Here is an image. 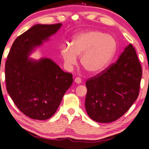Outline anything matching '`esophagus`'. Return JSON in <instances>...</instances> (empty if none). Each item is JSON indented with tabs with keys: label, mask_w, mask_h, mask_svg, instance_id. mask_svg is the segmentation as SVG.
Returning <instances> with one entry per match:
<instances>
[{
	"label": "esophagus",
	"mask_w": 149,
	"mask_h": 149,
	"mask_svg": "<svg viewBox=\"0 0 149 149\" xmlns=\"http://www.w3.org/2000/svg\"><path fill=\"white\" fill-rule=\"evenodd\" d=\"M74 81H75V83H76V84H79L81 83V78L80 77H76V78L75 79V80H74Z\"/></svg>",
	"instance_id": "34e87169"
}]
</instances>
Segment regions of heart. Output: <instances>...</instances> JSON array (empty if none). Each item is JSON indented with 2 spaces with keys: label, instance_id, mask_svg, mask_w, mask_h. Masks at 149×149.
Listing matches in <instances>:
<instances>
[{
  "label": "heart",
  "instance_id": "obj_1",
  "mask_svg": "<svg viewBox=\"0 0 149 149\" xmlns=\"http://www.w3.org/2000/svg\"><path fill=\"white\" fill-rule=\"evenodd\" d=\"M117 42L112 36L98 30H88L75 36L70 44L61 47L65 66L70 70L81 55L82 66L93 75L99 74L108 68L116 55Z\"/></svg>",
  "mask_w": 149,
  "mask_h": 149
}]
</instances>
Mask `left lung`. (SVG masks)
<instances>
[{
  "instance_id": "left-lung-1",
  "label": "left lung",
  "mask_w": 149,
  "mask_h": 149,
  "mask_svg": "<svg viewBox=\"0 0 149 149\" xmlns=\"http://www.w3.org/2000/svg\"><path fill=\"white\" fill-rule=\"evenodd\" d=\"M141 77L142 68L130 44L116 63L86 82L85 108L88 116L100 123L121 117L137 99Z\"/></svg>"
}]
</instances>
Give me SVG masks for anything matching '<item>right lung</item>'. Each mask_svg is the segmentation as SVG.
<instances>
[{"mask_svg": "<svg viewBox=\"0 0 149 149\" xmlns=\"http://www.w3.org/2000/svg\"><path fill=\"white\" fill-rule=\"evenodd\" d=\"M61 26H32L15 39L6 61L8 93L19 109L33 119L45 120L53 116L72 84V74L63 72L51 58L29 57Z\"/></svg>", "mask_w": 149, "mask_h": 149, "instance_id": "1", "label": "right lung"}]
</instances>
